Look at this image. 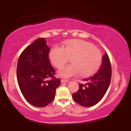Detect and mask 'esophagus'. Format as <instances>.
<instances>
[{"instance_id":"obj_1","label":"esophagus","mask_w":131,"mask_h":131,"mask_svg":"<svg viewBox=\"0 0 131 131\" xmlns=\"http://www.w3.org/2000/svg\"><path fill=\"white\" fill-rule=\"evenodd\" d=\"M61 81L62 83H68L69 82L68 80H66V79H61Z\"/></svg>"}]
</instances>
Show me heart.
Masks as SVG:
<instances>
[{
	"instance_id": "b5f03b06",
	"label": "heart",
	"mask_w": 131,
	"mask_h": 131,
	"mask_svg": "<svg viewBox=\"0 0 131 131\" xmlns=\"http://www.w3.org/2000/svg\"><path fill=\"white\" fill-rule=\"evenodd\" d=\"M53 65L60 68L71 58L72 63L59 69L58 74L69 78L79 73L82 76H88L96 72L102 62V54L98 49L89 42L83 40H71L65 44L64 48L55 46L48 54Z\"/></svg>"
}]
</instances>
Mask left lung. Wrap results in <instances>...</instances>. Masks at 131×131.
Wrapping results in <instances>:
<instances>
[{"instance_id": "1", "label": "left lung", "mask_w": 131, "mask_h": 131, "mask_svg": "<svg viewBox=\"0 0 131 131\" xmlns=\"http://www.w3.org/2000/svg\"><path fill=\"white\" fill-rule=\"evenodd\" d=\"M112 67L107 53L102 57V63L98 72L84 79L85 84H79L78 91L72 95L74 101L84 107H91L100 102L110 85Z\"/></svg>"}]
</instances>
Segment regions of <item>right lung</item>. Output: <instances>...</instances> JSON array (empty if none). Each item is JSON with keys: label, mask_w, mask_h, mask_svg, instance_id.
Masks as SVG:
<instances>
[{"label": "right lung", "mask_w": 131, "mask_h": 131, "mask_svg": "<svg viewBox=\"0 0 131 131\" xmlns=\"http://www.w3.org/2000/svg\"><path fill=\"white\" fill-rule=\"evenodd\" d=\"M50 48L44 38H39L24 50L19 57L17 78L19 89L30 105L47 106L54 100L60 79L55 78V70L48 58ZM51 77V80H47Z\"/></svg>", "instance_id": "add662e5"}]
</instances>
